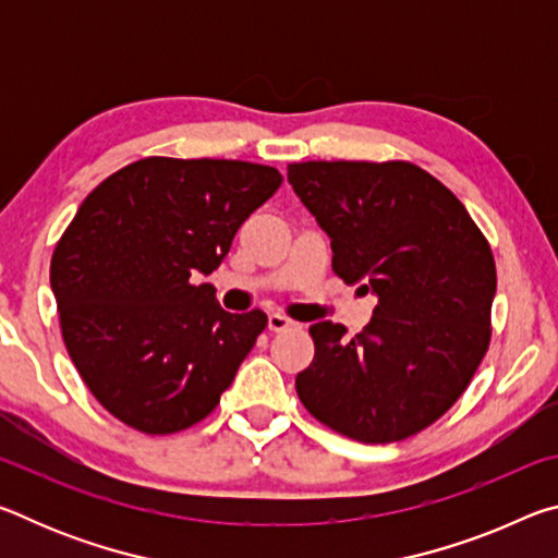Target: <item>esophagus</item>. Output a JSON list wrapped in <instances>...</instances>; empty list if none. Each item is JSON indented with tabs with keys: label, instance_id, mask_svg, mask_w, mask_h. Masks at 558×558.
<instances>
[{
	"label": "esophagus",
	"instance_id": "esophagus-1",
	"mask_svg": "<svg viewBox=\"0 0 558 558\" xmlns=\"http://www.w3.org/2000/svg\"><path fill=\"white\" fill-rule=\"evenodd\" d=\"M292 327H298V323H292V319L286 317L282 313H272L268 317V329H270V332H286V329H292Z\"/></svg>",
	"mask_w": 558,
	"mask_h": 558
}]
</instances>
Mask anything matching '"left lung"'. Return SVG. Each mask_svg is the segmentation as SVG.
I'll list each match as a JSON object with an SVG mask.
<instances>
[{
	"label": "left lung",
	"instance_id": "left-lung-1",
	"mask_svg": "<svg viewBox=\"0 0 558 558\" xmlns=\"http://www.w3.org/2000/svg\"><path fill=\"white\" fill-rule=\"evenodd\" d=\"M288 182L332 239V270L374 292L372 323L310 327L305 409L359 442L428 428L475 376L493 337V248L465 206L413 162H295Z\"/></svg>",
	"mask_w": 558,
	"mask_h": 558
}]
</instances>
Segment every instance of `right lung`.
Returning <instances> with one entry per match:
<instances>
[{
  "instance_id": "1",
  "label": "right lung",
  "mask_w": 558,
  "mask_h": 558,
  "mask_svg": "<svg viewBox=\"0 0 558 558\" xmlns=\"http://www.w3.org/2000/svg\"><path fill=\"white\" fill-rule=\"evenodd\" d=\"M282 184L241 159L145 157L93 189L51 256L63 344L125 426L169 436L204 421L266 329L211 282L241 223Z\"/></svg>"
}]
</instances>
